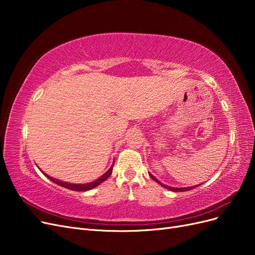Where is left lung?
I'll return each instance as SVG.
<instances>
[{
  "mask_svg": "<svg viewBox=\"0 0 255 255\" xmlns=\"http://www.w3.org/2000/svg\"><path fill=\"white\" fill-rule=\"evenodd\" d=\"M149 175L151 176V179L152 180H154L155 182H157L159 185H161V186H163L164 188H166V189H169V190H172V191H188V190H191L192 188H196L197 186H199V185H196V186H190V187H181V188H179V187H170V186H167V185H165V184H163V183H160L155 176H154L153 174H151V173H149Z\"/></svg>",
  "mask_w": 255,
  "mask_h": 255,
  "instance_id": "obj_1",
  "label": "left lung"
}]
</instances>
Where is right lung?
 Masks as SVG:
<instances>
[{
  "label": "right lung",
  "instance_id": "add662e5",
  "mask_svg": "<svg viewBox=\"0 0 255 255\" xmlns=\"http://www.w3.org/2000/svg\"><path fill=\"white\" fill-rule=\"evenodd\" d=\"M113 167H114V163H113V165L111 166V168L109 169V170H107L103 175H101L99 177V179H97V180H95V181H92V182H90V183H85V184H74V183H69V182H64V181H60V180H57V179H55V177H52V176H50V175H48L47 173H44L41 169H40V171L48 177V179H50L52 182H54V183H56L57 185H59V186H63V187H65V188H68V189H70V190H75V191H86V190H90V189H92V188H95V187H97L98 185H100L101 183H103L105 180H107L110 177V175L112 174V172H113Z\"/></svg>",
  "mask_w": 255,
  "mask_h": 255
}]
</instances>
